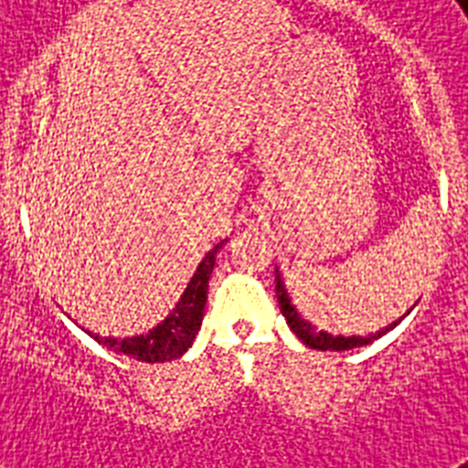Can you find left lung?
Masks as SVG:
<instances>
[{
    "label": "left lung",
    "instance_id": "obj_1",
    "mask_svg": "<svg viewBox=\"0 0 468 468\" xmlns=\"http://www.w3.org/2000/svg\"><path fill=\"white\" fill-rule=\"evenodd\" d=\"M277 299H279V306H282V313H284L286 323H289V327L296 333V337H299L306 347L320 349V352H327V349H330V352H345V349L362 347V345H369L371 340H377V337L386 335L393 325H396V323H393V325H388L386 330H378L377 335H369V337H335V335H327V333H315L306 320L301 318L299 313H296V308L292 306L289 296H286V289L284 284H282L279 274H277Z\"/></svg>",
    "mask_w": 468,
    "mask_h": 468
}]
</instances>
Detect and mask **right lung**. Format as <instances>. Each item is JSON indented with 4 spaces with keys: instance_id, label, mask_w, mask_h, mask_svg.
<instances>
[{
    "instance_id": "obj_1",
    "label": "right lung",
    "mask_w": 468,
    "mask_h": 468,
    "mask_svg": "<svg viewBox=\"0 0 468 468\" xmlns=\"http://www.w3.org/2000/svg\"><path fill=\"white\" fill-rule=\"evenodd\" d=\"M223 248V242L208 252L201 260L197 274L191 277L186 292H184L182 301L176 303V308L169 313V318L165 323L150 330L148 335L141 337H128V340H112V337H97L104 347L121 352L138 359V362H167V359H176L191 347V342L197 337L198 327H201V318H204L206 308V293H208V279H211L213 264H216V252Z\"/></svg>"
}]
</instances>
